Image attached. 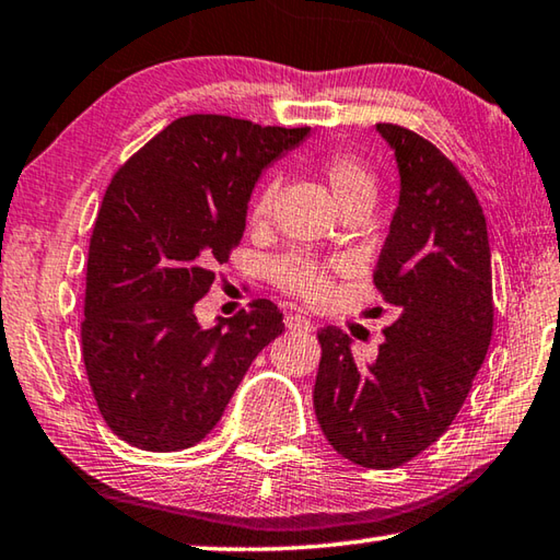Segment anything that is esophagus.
Returning a JSON list of instances; mask_svg holds the SVG:
<instances>
[{"label": "esophagus", "instance_id": "1", "mask_svg": "<svg viewBox=\"0 0 560 560\" xmlns=\"http://www.w3.org/2000/svg\"><path fill=\"white\" fill-rule=\"evenodd\" d=\"M284 324H288L290 331H300V334L314 331V324L307 319V316H302V314H288V319H284Z\"/></svg>", "mask_w": 560, "mask_h": 560}]
</instances>
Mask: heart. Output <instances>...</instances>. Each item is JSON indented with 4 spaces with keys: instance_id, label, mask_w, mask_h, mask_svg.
Wrapping results in <instances>:
<instances>
[{
    "instance_id": "b5f03b06",
    "label": "heart",
    "mask_w": 560,
    "mask_h": 560,
    "mask_svg": "<svg viewBox=\"0 0 560 560\" xmlns=\"http://www.w3.org/2000/svg\"><path fill=\"white\" fill-rule=\"evenodd\" d=\"M316 171L329 185L336 205L341 209L351 205H373L375 189H377V177L373 167L368 165L361 155L346 149H329L319 153L316 158ZM278 195V180L276 177H268L262 180L256 192L250 197L248 217L250 221L270 219L272 205H276ZM270 278L280 284L282 290L298 294L304 302H322L329 298L331 290V276L329 268L324 262L314 260L310 256H302V253H288V256H280L270 262Z\"/></svg>"
}]
</instances>
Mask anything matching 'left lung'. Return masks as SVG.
Segmentation results:
<instances>
[{
  "label": "left lung",
  "mask_w": 560,
  "mask_h": 560,
  "mask_svg": "<svg viewBox=\"0 0 560 560\" xmlns=\"http://www.w3.org/2000/svg\"><path fill=\"white\" fill-rule=\"evenodd\" d=\"M377 131L397 158L399 205L373 282L399 316L371 363H355L339 326L316 334L314 411L336 453L387 470L456 419L490 348L494 304L488 224L466 177L405 126Z\"/></svg>",
  "instance_id": "1"
}]
</instances>
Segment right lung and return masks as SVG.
<instances>
[{"label": "right lung", "instance_id": "obj_1", "mask_svg": "<svg viewBox=\"0 0 560 560\" xmlns=\"http://www.w3.org/2000/svg\"><path fill=\"white\" fill-rule=\"evenodd\" d=\"M307 133L189 114L114 173L90 238L80 336L92 395L126 444H199L253 358L284 331L270 300L212 329L197 324L195 304L244 236L262 167Z\"/></svg>", "mask_w": 560, "mask_h": 560}]
</instances>
